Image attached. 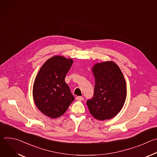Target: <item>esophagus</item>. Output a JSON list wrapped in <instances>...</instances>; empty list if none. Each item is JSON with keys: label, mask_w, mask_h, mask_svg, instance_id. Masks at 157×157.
<instances>
[{"label": "esophagus", "mask_w": 157, "mask_h": 157, "mask_svg": "<svg viewBox=\"0 0 157 157\" xmlns=\"http://www.w3.org/2000/svg\"><path fill=\"white\" fill-rule=\"evenodd\" d=\"M84 99V98L82 97V96H77L76 98V100L77 101H82Z\"/></svg>", "instance_id": "esophagus-1"}]
</instances>
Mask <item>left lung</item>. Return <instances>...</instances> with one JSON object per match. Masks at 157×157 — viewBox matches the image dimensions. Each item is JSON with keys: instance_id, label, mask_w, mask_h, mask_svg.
Wrapping results in <instances>:
<instances>
[{"instance_id": "1", "label": "left lung", "mask_w": 157, "mask_h": 157, "mask_svg": "<svg viewBox=\"0 0 157 157\" xmlns=\"http://www.w3.org/2000/svg\"><path fill=\"white\" fill-rule=\"evenodd\" d=\"M95 78L94 95L87 101L91 114L104 121L116 116L124 106L126 82L119 67L113 61L96 63L92 68Z\"/></svg>"}]
</instances>
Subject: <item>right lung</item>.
Wrapping results in <instances>:
<instances>
[{
	"label": "right lung",
	"mask_w": 157,
	"mask_h": 157,
	"mask_svg": "<svg viewBox=\"0 0 157 157\" xmlns=\"http://www.w3.org/2000/svg\"><path fill=\"white\" fill-rule=\"evenodd\" d=\"M73 63L71 58L53 56L43 64L35 79V104L43 114L52 119L62 116L75 99L64 81Z\"/></svg>",
	"instance_id": "right-lung-1"
}]
</instances>
